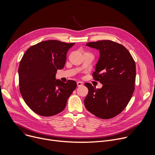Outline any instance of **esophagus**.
<instances>
[{
	"label": "esophagus",
	"instance_id": "1",
	"mask_svg": "<svg viewBox=\"0 0 155 155\" xmlns=\"http://www.w3.org/2000/svg\"><path fill=\"white\" fill-rule=\"evenodd\" d=\"M77 86L78 87H80V86H83V83L81 81H78L77 83Z\"/></svg>",
	"mask_w": 155,
	"mask_h": 155
}]
</instances>
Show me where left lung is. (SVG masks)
<instances>
[{
    "label": "left lung",
    "instance_id": "left-lung-1",
    "mask_svg": "<svg viewBox=\"0 0 155 155\" xmlns=\"http://www.w3.org/2000/svg\"><path fill=\"white\" fill-rule=\"evenodd\" d=\"M86 45L99 51L93 75L102 87L96 89L90 83L84 84L88 89L85 107L98 118H112L125 108L134 93L135 62L124 46L111 40L89 42Z\"/></svg>",
    "mask_w": 155,
    "mask_h": 155
}]
</instances>
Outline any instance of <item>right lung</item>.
Listing matches in <instances>:
<instances>
[{"label":"right lung","instance_id":"add662e5","mask_svg":"<svg viewBox=\"0 0 155 155\" xmlns=\"http://www.w3.org/2000/svg\"><path fill=\"white\" fill-rule=\"evenodd\" d=\"M74 44L56 40L43 41L31 47L22 58L18 68L19 90L35 114L51 117L65 107L77 83L56 80V74L64 68L67 53Z\"/></svg>","mask_w":155,"mask_h":155}]
</instances>
